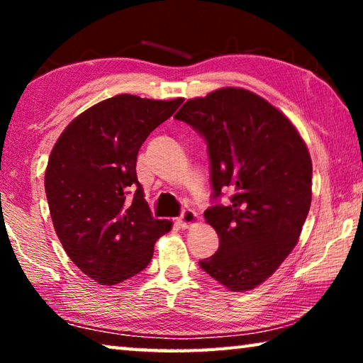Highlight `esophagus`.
I'll return each instance as SVG.
<instances>
[{
  "label": "esophagus",
  "instance_id": "1",
  "mask_svg": "<svg viewBox=\"0 0 363 363\" xmlns=\"http://www.w3.org/2000/svg\"><path fill=\"white\" fill-rule=\"evenodd\" d=\"M196 223H199V216H196V213L192 210H184L179 219H177V224H179L182 229H189V227L195 225Z\"/></svg>",
  "mask_w": 363,
  "mask_h": 363
}]
</instances>
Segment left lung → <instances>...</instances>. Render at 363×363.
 <instances>
[{
	"instance_id": "left-lung-1",
	"label": "left lung",
	"mask_w": 363,
	"mask_h": 363,
	"mask_svg": "<svg viewBox=\"0 0 363 363\" xmlns=\"http://www.w3.org/2000/svg\"><path fill=\"white\" fill-rule=\"evenodd\" d=\"M203 136L213 200L205 219L219 248L200 267L232 291L261 285L296 247L312 200V162L296 128L279 108L243 88L187 101L174 115Z\"/></svg>"
}]
</instances>
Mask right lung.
Instances as JSON below:
<instances>
[{
    "instance_id": "add662e5",
    "label": "right lung",
    "mask_w": 363,
    "mask_h": 363,
    "mask_svg": "<svg viewBox=\"0 0 363 363\" xmlns=\"http://www.w3.org/2000/svg\"><path fill=\"white\" fill-rule=\"evenodd\" d=\"M182 102L110 97L78 115L52 147L45 189L54 229L73 264L101 285L144 270L171 229L152 216L136 162L147 136Z\"/></svg>"
}]
</instances>
